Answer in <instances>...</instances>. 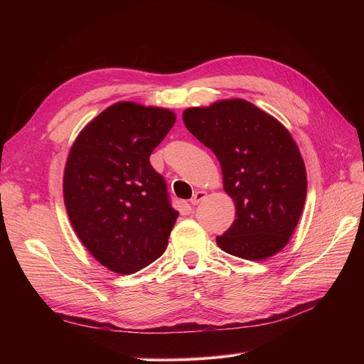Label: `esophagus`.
I'll use <instances>...</instances> for the list:
<instances>
[{
	"label": "esophagus",
	"mask_w": 364,
	"mask_h": 364,
	"mask_svg": "<svg viewBox=\"0 0 364 364\" xmlns=\"http://www.w3.org/2000/svg\"><path fill=\"white\" fill-rule=\"evenodd\" d=\"M206 197V193L205 191H196L194 193V196H193V199H191V205H199L203 199Z\"/></svg>",
	"instance_id": "34e87169"
}]
</instances>
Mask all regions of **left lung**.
Returning a JSON list of instances; mask_svg holds the SVG:
<instances>
[{"instance_id":"obj_1","label":"left lung","mask_w":364,"mask_h":364,"mask_svg":"<svg viewBox=\"0 0 364 364\" xmlns=\"http://www.w3.org/2000/svg\"><path fill=\"white\" fill-rule=\"evenodd\" d=\"M183 123L211 149L232 197V226L217 237L230 255L261 261L287 246L306 197V171L290 132L241 98L188 107Z\"/></svg>"}]
</instances>
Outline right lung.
Returning a JSON list of instances; mask_svg holds the SVG:
<instances>
[{
	"label": "right lung",
	"instance_id": "1",
	"mask_svg": "<svg viewBox=\"0 0 364 364\" xmlns=\"http://www.w3.org/2000/svg\"><path fill=\"white\" fill-rule=\"evenodd\" d=\"M176 115L162 107L119 102L95 117L70 150L63 200L83 246L102 264L130 274L167 249L179 213L150 155Z\"/></svg>",
	"mask_w": 364,
	"mask_h": 364
}]
</instances>
